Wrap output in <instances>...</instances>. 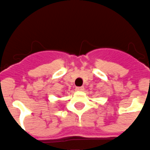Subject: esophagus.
<instances>
[{"label":"esophagus","mask_w":150,"mask_h":150,"mask_svg":"<svg viewBox=\"0 0 150 150\" xmlns=\"http://www.w3.org/2000/svg\"><path fill=\"white\" fill-rule=\"evenodd\" d=\"M76 91H83L84 90V87L83 86H77V87H76Z\"/></svg>","instance_id":"obj_1"}]
</instances>
